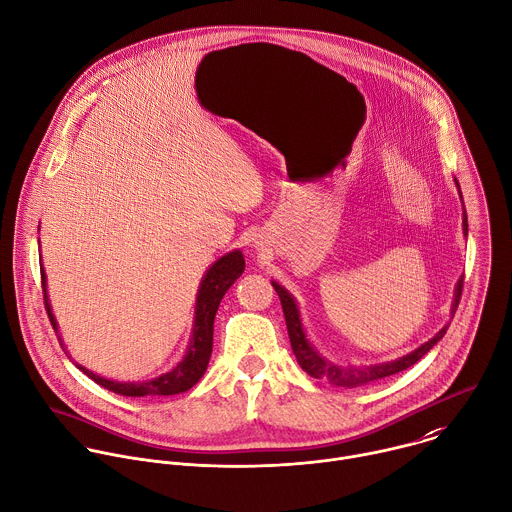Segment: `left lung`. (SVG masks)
<instances>
[{
	"label": "left lung",
	"mask_w": 512,
	"mask_h": 512,
	"mask_svg": "<svg viewBox=\"0 0 512 512\" xmlns=\"http://www.w3.org/2000/svg\"><path fill=\"white\" fill-rule=\"evenodd\" d=\"M454 184L458 188V194H460V186L454 178ZM460 200H462V194H460ZM462 232L464 236L468 234V224H466V214L462 218ZM272 286L274 290L278 292L280 296V302H282V310H284V318H286V328H288V336H290V344H292V352L298 360V364L302 366L304 372H308L312 378H326L330 384L334 386H344V388H354V386H362V384H368L372 380H380V378H386V376H392L396 372H402L406 370L408 366L416 364L448 330V324H444L430 340H426L424 344H420L416 350L396 358V360H390V362H380V364H368V366H340V364H334L330 362L328 358H324L316 346L310 342L306 330H304V324H302V316H300V308H298V302L296 298L282 286L278 284L276 280H272ZM460 292H462V276L458 278L456 286H454V298H452V306H450V318L454 316L456 308H458V302H460Z\"/></svg>",
	"instance_id": "left-lung-1"
}]
</instances>
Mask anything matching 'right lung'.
I'll return each mask as SVG.
<instances>
[{"label":"right lung","mask_w":512,"mask_h":512,"mask_svg":"<svg viewBox=\"0 0 512 512\" xmlns=\"http://www.w3.org/2000/svg\"><path fill=\"white\" fill-rule=\"evenodd\" d=\"M244 254L240 250H232L224 256H220L202 276L198 294H196V308H194V326H192V336L186 348V354L182 356V360L168 372L150 378V380H138V382H120V380H112L106 376H100L92 370H88L86 366L78 364L76 366L88 374L94 382H98L100 386L116 392V394H124V396H170V394H180L190 390L206 372L210 356H212V338H214V318L218 312V306L224 298V294L230 290V286L242 276L244 272ZM42 288H44V300H46V310L50 316V322L56 330V334L60 332L52 304H50V296H48V276L44 272L42 266ZM58 340L64 346L62 336L58 334ZM72 358V356H70Z\"/></svg>","instance_id":"add662e5"}]
</instances>
